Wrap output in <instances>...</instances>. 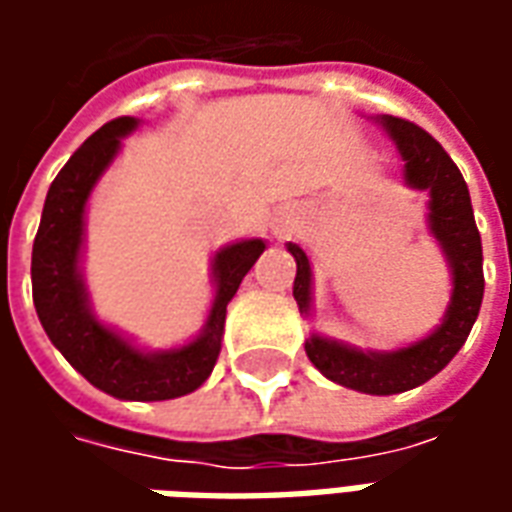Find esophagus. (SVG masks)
<instances>
[{
  "label": "esophagus",
  "instance_id": "obj_1",
  "mask_svg": "<svg viewBox=\"0 0 512 512\" xmlns=\"http://www.w3.org/2000/svg\"><path fill=\"white\" fill-rule=\"evenodd\" d=\"M290 227H293V216H290V213H282V216L277 219V224H274V233L285 235Z\"/></svg>",
  "mask_w": 512,
  "mask_h": 512
}]
</instances>
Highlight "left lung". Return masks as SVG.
I'll return each mask as SVG.
<instances>
[{
    "label": "left lung",
    "mask_w": 512,
    "mask_h": 512,
    "mask_svg": "<svg viewBox=\"0 0 512 512\" xmlns=\"http://www.w3.org/2000/svg\"><path fill=\"white\" fill-rule=\"evenodd\" d=\"M381 123L395 139L400 156L406 161V180L414 189L430 191V230L439 238L452 266V304L447 318L436 332L419 343L392 351V354H362L332 340L312 334L307 340V356L323 376L337 384L367 392V395H397L425 384L450 359L472 332L477 312L483 304V244L474 224L472 200L461 169L447 156V150L433 136L403 117L384 115ZM296 257L293 296L301 312H310V260L296 244H288Z\"/></svg>",
    "instance_id": "obj_1"
}]
</instances>
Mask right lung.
<instances>
[{
  "label": "right lung",
  "mask_w": 512,
  "mask_h": 512,
  "mask_svg": "<svg viewBox=\"0 0 512 512\" xmlns=\"http://www.w3.org/2000/svg\"><path fill=\"white\" fill-rule=\"evenodd\" d=\"M131 128H136L134 117L109 120L68 158L51 183L32 244V299L51 343L90 384L123 400H172L194 392L211 376L222 351L227 304L266 244L252 238L213 257L216 299L205 332L178 351L142 354L95 321L79 277L84 205L95 180L115 158L120 136Z\"/></svg>",
  "instance_id": "right-lung-1"
}]
</instances>
